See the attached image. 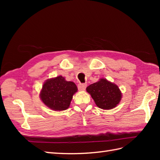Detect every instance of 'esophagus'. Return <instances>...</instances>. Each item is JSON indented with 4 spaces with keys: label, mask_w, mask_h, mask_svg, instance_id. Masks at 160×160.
Listing matches in <instances>:
<instances>
[{
    "label": "esophagus",
    "mask_w": 160,
    "mask_h": 160,
    "mask_svg": "<svg viewBox=\"0 0 160 160\" xmlns=\"http://www.w3.org/2000/svg\"><path fill=\"white\" fill-rule=\"evenodd\" d=\"M86 87H87V84H86L80 83V84H78V89L80 90V91H84V90H85Z\"/></svg>",
    "instance_id": "34e87169"
}]
</instances>
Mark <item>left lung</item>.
Returning <instances> with one entry per match:
<instances>
[{"instance_id": "obj_1", "label": "left lung", "mask_w": 160, "mask_h": 160, "mask_svg": "<svg viewBox=\"0 0 160 160\" xmlns=\"http://www.w3.org/2000/svg\"><path fill=\"white\" fill-rule=\"evenodd\" d=\"M87 91L91 94L97 106L102 109H111L117 106L122 98V93L117 85L105 79L90 84Z\"/></svg>"}]
</instances>
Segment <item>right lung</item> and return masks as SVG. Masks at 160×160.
I'll use <instances>...</instances> for the list:
<instances>
[{"label": "right lung", "instance_id": "1", "mask_svg": "<svg viewBox=\"0 0 160 160\" xmlns=\"http://www.w3.org/2000/svg\"><path fill=\"white\" fill-rule=\"evenodd\" d=\"M78 88L76 84L66 81L62 76L47 80L40 92L44 104L54 111L66 110L69 107L73 94Z\"/></svg>", "mask_w": 160, "mask_h": 160}]
</instances>
